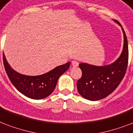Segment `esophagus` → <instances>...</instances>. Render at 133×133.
<instances>
[{
	"instance_id": "34e87169",
	"label": "esophagus",
	"mask_w": 133,
	"mask_h": 133,
	"mask_svg": "<svg viewBox=\"0 0 133 133\" xmlns=\"http://www.w3.org/2000/svg\"><path fill=\"white\" fill-rule=\"evenodd\" d=\"M79 65V63H78L77 61H73L72 62V66L73 67H77Z\"/></svg>"
}]
</instances>
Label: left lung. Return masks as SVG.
<instances>
[{
    "mask_svg": "<svg viewBox=\"0 0 133 133\" xmlns=\"http://www.w3.org/2000/svg\"><path fill=\"white\" fill-rule=\"evenodd\" d=\"M115 22L121 26L120 23ZM122 28V26H121ZM123 49L120 57L110 65L96 66L81 63L82 77L77 82V89L83 97L89 101H98L112 93L125 76L128 62V46L124 30Z\"/></svg>",
    "mask_w": 133,
    "mask_h": 133,
    "instance_id": "left-lung-1",
    "label": "left lung"
}]
</instances>
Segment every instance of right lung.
Segmentation results:
<instances>
[{
    "label": "right lung",
    "instance_id": "1",
    "mask_svg": "<svg viewBox=\"0 0 133 133\" xmlns=\"http://www.w3.org/2000/svg\"><path fill=\"white\" fill-rule=\"evenodd\" d=\"M5 69L14 87L25 96L32 99H42L54 91L59 76L66 71L70 62L57 66L43 75L29 76L21 74L11 68L3 55Z\"/></svg>",
    "mask_w": 133,
    "mask_h": 133
}]
</instances>
